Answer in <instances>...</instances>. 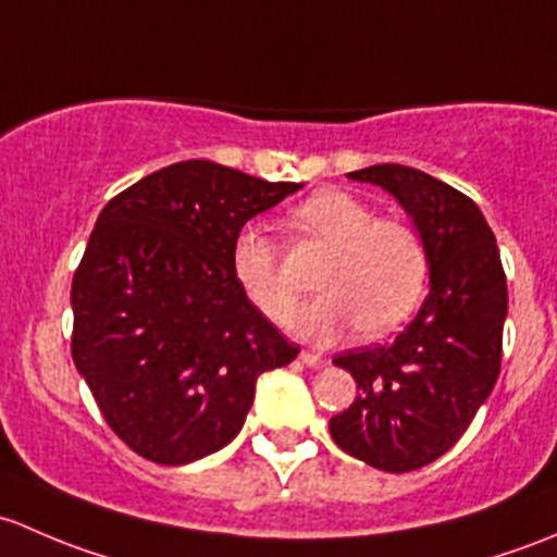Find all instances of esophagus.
<instances>
[{
	"label": "esophagus",
	"mask_w": 557,
	"mask_h": 557,
	"mask_svg": "<svg viewBox=\"0 0 557 557\" xmlns=\"http://www.w3.org/2000/svg\"><path fill=\"white\" fill-rule=\"evenodd\" d=\"M300 362L306 367H311V370H321V367H326V359L319 357V354H311V351H300Z\"/></svg>",
	"instance_id": "1"
}]
</instances>
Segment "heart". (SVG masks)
Wrapping results in <instances>:
<instances>
[{
    "instance_id": "1",
    "label": "heart",
    "mask_w": 557,
    "mask_h": 557,
    "mask_svg": "<svg viewBox=\"0 0 557 557\" xmlns=\"http://www.w3.org/2000/svg\"><path fill=\"white\" fill-rule=\"evenodd\" d=\"M292 227L332 249L317 281L324 295L292 317L295 335L332 343L359 326L367 337H381L418 308L426 289L429 255L412 225L381 220L367 200L351 193L324 190L297 206ZM231 271L262 317L276 324L289 319L297 289L281 268L278 246L262 227L244 225L236 233Z\"/></svg>"
}]
</instances>
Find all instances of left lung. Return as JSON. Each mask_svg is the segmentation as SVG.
<instances>
[{"label":"left lung","instance_id":"left-lung-1","mask_svg":"<svg viewBox=\"0 0 557 557\" xmlns=\"http://www.w3.org/2000/svg\"><path fill=\"white\" fill-rule=\"evenodd\" d=\"M348 180L381 187L410 216L426 244L429 295L392 343L332 359L359 397L330 418V434L370 467L412 472L458 443L496 386L507 278L483 211L456 187L399 163Z\"/></svg>","mask_w":557,"mask_h":557}]
</instances>
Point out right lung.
<instances>
[{
  "label": "right lung",
  "mask_w": 557,
  "mask_h": 557,
  "mask_svg": "<svg viewBox=\"0 0 557 557\" xmlns=\"http://www.w3.org/2000/svg\"><path fill=\"white\" fill-rule=\"evenodd\" d=\"M297 182L185 160L101 209L72 281V359L112 432L165 467L236 440L286 341L240 292L233 238Z\"/></svg>",
  "instance_id": "add662e5"
}]
</instances>
